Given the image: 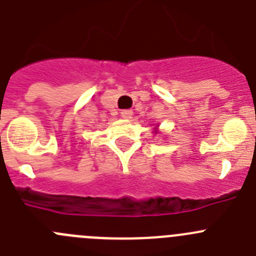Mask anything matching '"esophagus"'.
Masks as SVG:
<instances>
[{"label": "esophagus", "instance_id": "obj_1", "mask_svg": "<svg viewBox=\"0 0 256 256\" xmlns=\"http://www.w3.org/2000/svg\"><path fill=\"white\" fill-rule=\"evenodd\" d=\"M120 116H123L124 119H132L133 110L132 109H124V110L120 112Z\"/></svg>", "mask_w": 256, "mask_h": 256}]
</instances>
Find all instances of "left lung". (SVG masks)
Returning a JSON list of instances; mask_svg holds the SVG:
<instances>
[{"label":"left lung","mask_w":256,"mask_h":256,"mask_svg":"<svg viewBox=\"0 0 256 256\" xmlns=\"http://www.w3.org/2000/svg\"><path fill=\"white\" fill-rule=\"evenodd\" d=\"M156 128H157V126H156ZM156 133H157V132H156Z\"/></svg>","instance_id":"obj_1"}]
</instances>
